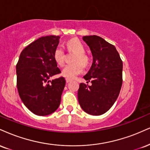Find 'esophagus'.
I'll list each match as a JSON object with an SVG mask.
<instances>
[{
    "instance_id": "obj_1",
    "label": "esophagus",
    "mask_w": 150,
    "mask_h": 150,
    "mask_svg": "<svg viewBox=\"0 0 150 150\" xmlns=\"http://www.w3.org/2000/svg\"><path fill=\"white\" fill-rule=\"evenodd\" d=\"M66 82L68 83V82H71L72 80H71V79H69V78H66Z\"/></svg>"
}]
</instances>
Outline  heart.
I'll use <instances>...</instances> for the list:
<instances>
[{
  "label": "heart",
  "instance_id": "b5f03b06",
  "mask_svg": "<svg viewBox=\"0 0 150 150\" xmlns=\"http://www.w3.org/2000/svg\"><path fill=\"white\" fill-rule=\"evenodd\" d=\"M67 48L70 51L74 52L77 53V56L75 58L74 61L76 63L73 64L66 65L62 70V75L64 77H68L69 79L75 78L77 75L82 73L83 65H86L89 62V59L84 52L85 47L81 41L77 39H71L67 42ZM54 59L56 63L59 66H63L64 64L65 52L61 45L57 46L54 50L53 54ZM82 63L81 64L79 62Z\"/></svg>",
  "mask_w": 150,
  "mask_h": 150
}]
</instances>
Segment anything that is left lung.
<instances>
[{"mask_svg":"<svg viewBox=\"0 0 150 150\" xmlns=\"http://www.w3.org/2000/svg\"><path fill=\"white\" fill-rule=\"evenodd\" d=\"M82 39L93 55L91 67L84 78L92 84L80 83L78 101L86 113L100 115L110 109L120 94L123 63L115 47L102 38L86 35Z\"/></svg>","mask_w":150,"mask_h":150,"instance_id":"obj_1","label":"left lung"}]
</instances>
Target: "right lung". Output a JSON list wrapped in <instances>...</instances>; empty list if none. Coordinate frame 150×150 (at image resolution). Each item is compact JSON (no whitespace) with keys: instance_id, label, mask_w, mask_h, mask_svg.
<instances>
[{"instance_id":"obj_1","label":"right lung","mask_w":150,"mask_h":150,"mask_svg":"<svg viewBox=\"0 0 150 150\" xmlns=\"http://www.w3.org/2000/svg\"><path fill=\"white\" fill-rule=\"evenodd\" d=\"M59 39V35H48L36 40L22 50L16 66L19 96L25 106L39 116L57 110L66 84L64 77L49 80L61 73L53 57Z\"/></svg>"}]
</instances>
